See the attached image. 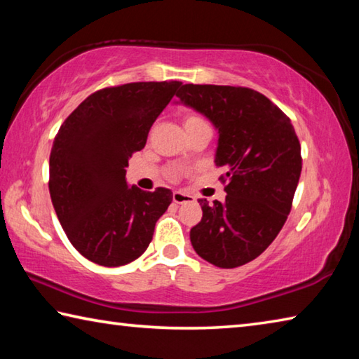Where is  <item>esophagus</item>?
Wrapping results in <instances>:
<instances>
[{
	"mask_svg": "<svg viewBox=\"0 0 359 359\" xmlns=\"http://www.w3.org/2000/svg\"><path fill=\"white\" fill-rule=\"evenodd\" d=\"M172 201H174L175 204L193 203L194 198L191 196L190 193H185V191H174V193H172Z\"/></svg>",
	"mask_w": 359,
	"mask_h": 359,
	"instance_id": "esophagus-1",
	"label": "esophagus"
}]
</instances>
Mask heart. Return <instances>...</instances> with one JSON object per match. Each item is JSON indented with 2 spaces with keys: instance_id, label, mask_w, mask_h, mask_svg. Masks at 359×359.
Instances as JSON below:
<instances>
[{
  "instance_id": "b5f03b06",
  "label": "heart",
  "mask_w": 359,
  "mask_h": 359,
  "mask_svg": "<svg viewBox=\"0 0 359 359\" xmlns=\"http://www.w3.org/2000/svg\"><path fill=\"white\" fill-rule=\"evenodd\" d=\"M198 121H204L199 115L196 114H188L185 115V126L187 125H191V123H198Z\"/></svg>"
}]
</instances>
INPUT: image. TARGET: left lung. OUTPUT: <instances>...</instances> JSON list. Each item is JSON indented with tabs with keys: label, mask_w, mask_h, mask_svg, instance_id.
I'll return each instance as SVG.
<instances>
[{
	"label": "left lung",
	"mask_w": 359,
	"mask_h": 359,
	"mask_svg": "<svg viewBox=\"0 0 359 359\" xmlns=\"http://www.w3.org/2000/svg\"><path fill=\"white\" fill-rule=\"evenodd\" d=\"M175 96L218 130L215 165L226 171L224 203L198 199L203 218L191 245L217 267L245 264L287 222L302 169L299 139L287 115L252 88L185 83Z\"/></svg>",
	"instance_id": "left-lung-1"
}]
</instances>
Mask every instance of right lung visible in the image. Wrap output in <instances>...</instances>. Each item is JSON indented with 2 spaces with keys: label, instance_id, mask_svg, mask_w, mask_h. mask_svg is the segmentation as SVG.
Here are the masks:
<instances>
[{
  "label": "right lung",
  "instance_id": "obj_1",
  "mask_svg": "<svg viewBox=\"0 0 359 359\" xmlns=\"http://www.w3.org/2000/svg\"><path fill=\"white\" fill-rule=\"evenodd\" d=\"M182 82H133L90 95L60 126L50 151L48 190L76 250L106 267L147 250L172 191L126 184V166Z\"/></svg>",
  "mask_w": 359,
  "mask_h": 359
}]
</instances>
